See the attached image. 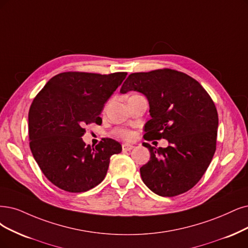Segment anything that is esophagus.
I'll list each match as a JSON object with an SVG mask.
<instances>
[{"mask_svg":"<svg viewBox=\"0 0 248 248\" xmlns=\"http://www.w3.org/2000/svg\"><path fill=\"white\" fill-rule=\"evenodd\" d=\"M134 148L133 145L130 144H123V151H131Z\"/></svg>","mask_w":248,"mask_h":248,"instance_id":"1","label":"esophagus"}]
</instances>
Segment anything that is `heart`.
<instances>
[{"label": "heart", "mask_w": 248, "mask_h": 248, "mask_svg": "<svg viewBox=\"0 0 248 248\" xmlns=\"http://www.w3.org/2000/svg\"><path fill=\"white\" fill-rule=\"evenodd\" d=\"M114 135L118 138H122L124 140H132L134 138V133L130 130H124V129H117L114 131Z\"/></svg>", "instance_id": "1"}]
</instances>
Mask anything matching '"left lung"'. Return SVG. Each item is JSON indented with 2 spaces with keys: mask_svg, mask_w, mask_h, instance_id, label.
Wrapping results in <instances>:
<instances>
[{
  "mask_svg": "<svg viewBox=\"0 0 248 248\" xmlns=\"http://www.w3.org/2000/svg\"><path fill=\"white\" fill-rule=\"evenodd\" d=\"M129 91L149 101L144 139L169 141L167 148L143 143L150 151L140 169L143 182L163 197L185 193L202 178L216 152L218 116L213 99L196 79L170 68L131 73L121 93Z\"/></svg>",
  "mask_w": 248,
  "mask_h": 248,
  "instance_id": "1",
  "label": "left lung"
}]
</instances>
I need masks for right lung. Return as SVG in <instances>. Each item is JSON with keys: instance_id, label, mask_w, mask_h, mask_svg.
I'll list each match as a JSON object with an SVG mask.
<instances>
[{"instance_id": "1", "label": "right lung", "mask_w": 248, "mask_h": 248, "mask_svg": "<svg viewBox=\"0 0 248 248\" xmlns=\"http://www.w3.org/2000/svg\"><path fill=\"white\" fill-rule=\"evenodd\" d=\"M126 75L62 72L33 99L29 112L30 147L46 178L56 187L71 193L96 187L106 176L110 157L122 152V145L112 139L104 138L93 148L81 137L86 124H102L104 104Z\"/></svg>"}]
</instances>
